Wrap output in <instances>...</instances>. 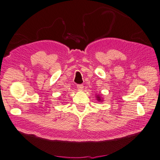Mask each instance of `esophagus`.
<instances>
[{
  "instance_id": "34e87169",
  "label": "esophagus",
  "mask_w": 160,
  "mask_h": 160,
  "mask_svg": "<svg viewBox=\"0 0 160 160\" xmlns=\"http://www.w3.org/2000/svg\"><path fill=\"white\" fill-rule=\"evenodd\" d=\"M77 88H78V89L79 90H82V89L84 88V86L82 84H78V85H77Z\"/></svg>"
}]
</instances>
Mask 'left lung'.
<instances>
[{
	"label": "left lung",
	"mask_w": 160,
	"mask_h": 160,
	"mask_svg": "<svg viewBox=\"0 0 160 160\" xmlns=\"http://www.w3.org/2000/svg\"><path fill=\"white\" fill-rule=\"evenodd\" d=\"M96 98H97V100L98 101H99V102H102V98H101V96H98V95H97L96 96Z\"/></svg>",
	"instance_id": "obj_1"
}]
</instances>
